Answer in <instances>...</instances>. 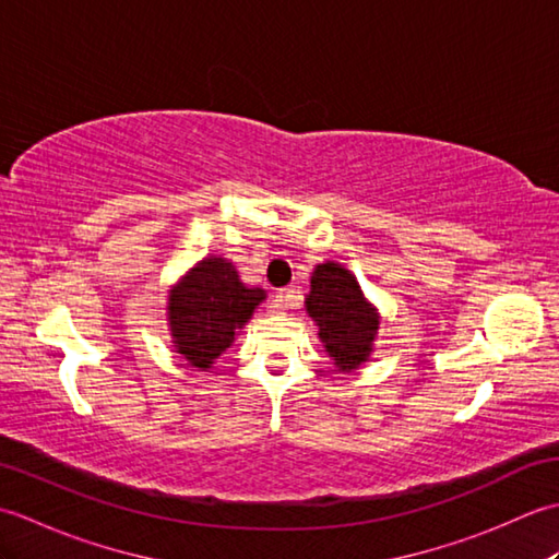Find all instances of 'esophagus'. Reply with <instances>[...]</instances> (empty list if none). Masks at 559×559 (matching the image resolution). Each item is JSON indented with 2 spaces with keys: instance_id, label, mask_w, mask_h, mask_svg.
I'll list each match as a JSON object with an SVG mask.
<instances>
[{
  "instance_id": "34e87169",
  "label": "esophagus",
  "mask_w": 559,
  "mask_h": 559,
  "mask_svg": "<svg viewBox=\"0 0 559 559\" xmlns=\"http://www.w3.org/2000/svg\"><path fill=\"white\" fill-rule=\"evenodd\" d=\"M286 310H288V295H286V293H278L276 298L271 300L269 312H271V314H283Z\"/></svg>"
}]
</instances>
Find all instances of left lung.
I'll return each mask as SVG.
<instances>
[{
    "label": "left lung",
    "mask_w": 559,
    "mask_h": 559,
    "mask_svg": "<svg viewBox=\"0 0 559 559\" xmlns=\"http://www.w3.org/2000/svg\"><path fill=\"white\" fill-rule=\"evenodd\" d=\"M305 307L338 370L353 372L370 358L379 314L348 269L336 261L319 264L310 278Z\"/></svg>",
    "instance_id": "8db88e82"
}]
</instances>
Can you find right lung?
<instances>
[{"mask_svg": "<svg viewBox=\"0 0 559 559\" xmlns=\"http://www.w3.org/2000/svg\"><path fill=\"white\" fill-rule=\"evenodd\" d=\"M266 290L249 288L237 276L233 261L223 257L201 259L173 286L168 295V322L175 353L209 370L218 355L233 346Z\"/></svg>", "mask_w": 559, "mask_h": 559, "instance_id": "1", "label": "right lung"}]
</instances>
